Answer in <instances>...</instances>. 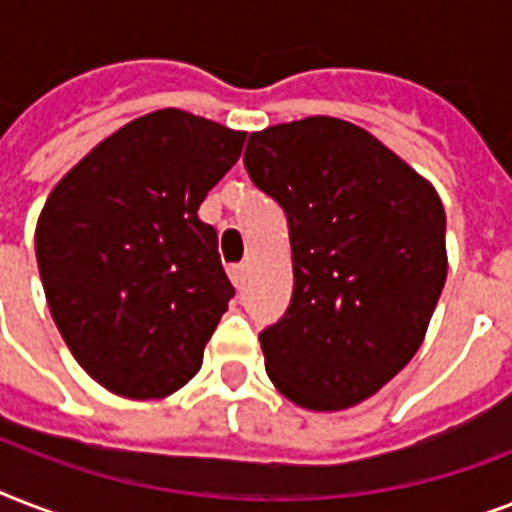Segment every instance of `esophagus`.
Masks as SVG:
<instances>
[{
	"label": "esophagus",
	"instance_id": "esophagus-1",
	"mask_svg": "<svg viewBox=\"0 0 512 512\" xmlns=\"http://www.w3.org/2000/svg\"><path fill=\"white\" fill-rule=\"evenodd\" d=\"M228 276H231L233 287H241V281H244V265H231Z\"/></svg>",
	"mask_w": 512,
	"mask_h": 512
}]
</instances>
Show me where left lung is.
Here are the masks:
<instances>
[{"label": "left lung", "mask_w": 512, "mask_h": 512, "mask_svg": "<svg viewBox=\"0 0 512 512\" xmlns=\"http://www.w3.org/2000/svg\"><path fill=\"white\" fill-rule=\"evenodd\" d=\"M252 183L284 209L295 289L260 332L265 372L292 404L348 409L425 340L446 281L436 188L356 124L308 116L252 132Z\"/></svg>", "instance_id": "1"}]
</instances>
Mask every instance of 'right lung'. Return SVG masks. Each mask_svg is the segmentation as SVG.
Wrapping results in <instances>:
<instances>
[{
    "mask_svg": "<svg viewBox=\"0 0 512 512\" xmlns=\"http://www.w3.org/2000/svg\"><path fill=\"white\" fill-rule=\"evenodd\" d=\"M247 132L162 108L92 148L36 223V263L84 372L124 398H164L201 369L233 287L199 207Z\"/></svg>",
    "mask_w": 512,
    "mask_h": 512,
    "instance_id": "add662e5",
    "label": "right lung"
}]
</instances>
